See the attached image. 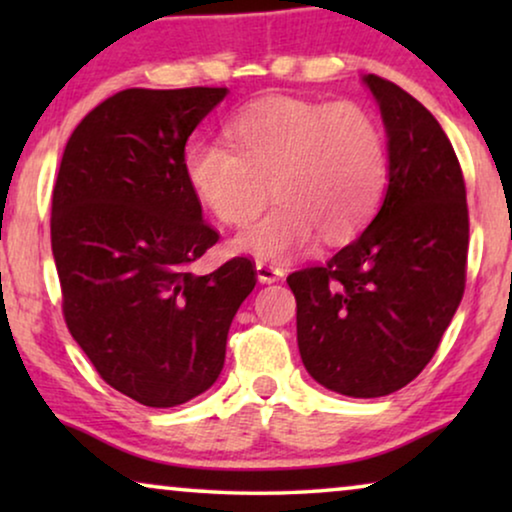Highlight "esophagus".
<instances>
[{"instance_id":"34e87169","label":"esophagus","mask_w":512,"mask_h":512,"mask_svg":"<svg viewBox=\"0 0 512 512\" xmlns=\"http://www.w3.org/2000/svg\"><path fill=\"white\" fill-rule=\"evenodd\" d=\"M256 275H258V282L272 284V282H279V279L284 277V270L277 268L275 263L256 261Z\"/></svg>"}]
</instances>
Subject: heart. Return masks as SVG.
Segmentation results:
<instances>
[{
    "label": "heart",
    "instance_id": "1",
    "mask_svg": "<svg viewBox=\"0 0 512 512\" xmlns=\"http://www.w3.org/2000/svg\"><path fill=\"white\" fill-rule=\"evenodd\" d=\"M228 144L195 142L186 179L216 219L247 226L272 195L279 200L235 247L284 258L314 233L326 244L366 228L387 188L380 125L352 102L268 97L228 123Z\"/></svg>",
    "mask_w": 512,
    "mask_h": 512
}]
</instances>
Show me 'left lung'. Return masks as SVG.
I'll use <instances>...</instances> for the list:
<instances>
[{"label":"left lung","mask_w":512,"mask_h":512,"mask_svg":"<svg viewBox=\"0 0 512 512\" xmlns=\"http://www.w3.org/2000/svg\"><path fill=\"white\" fill-rule=\"evenodd\" d=\"M389 135V188L370 226L324 265L286 277L307 373L377 398L426 368L466 289L468 205L450 139L422 102L368 74Z\"/></svg>","instance_id":"8db88e82"}]
</instances>
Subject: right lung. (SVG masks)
<instances>
[{"label":"right lung","instance_id":"add662e5","mask_svg":"<svg viewBox=\"0 0 512 512\" xmlns=\"http://www.w3.org/2000/svg\"><path fill=\"white\" fill-rule=\"evenodd\" d=\"M228 88H128L76 125L53 186L62 314L109 387L174 408L221 375L228 328L254 291L235 256L188 270L219 242L184 172L186 142Z\"/></svg>","mask_w":512,"mask_h":512}]
</instances>
